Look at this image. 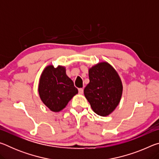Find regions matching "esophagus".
Instances as JSON below:
<instances>
[{"mask_svg": "<svg viewBox=\"0 0 159 159\" xmlns=\"http://www.w3.org/2000/svg\"><path fill=\"white\" fill-rule=\"evenodd\" d=\"M79 94H80V95H82V94L83 93V88H79Z\"/></svg>", "mask_w": 159, "mask_h": 159, "instance_id": "esophagus-1", "label": "esophagus"}]
</instances>
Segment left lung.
<instances>
[{"instance_id": "obj_1", "label": "left lung", "mask_w": 159, "mask_h": 159, "mask_svg": "<svg viewBox=\"0 0 159 159\" xmlns=\"http://www.w3.org/2000/svg\"><path fill=\"white\" fill-rule=\"evenodd\" d=\"M89 79L84 89L85 97L94 112L107 116L119 104L123 93L121 80L116 71L105 61L91 67Z\"/></svg>"}]
</instances>
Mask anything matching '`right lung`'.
Here are the masks:
<instances>
[{
	"mask_svg": "<svg viewBox=\"0 0 159 159\" xmlns=\"http://www.w3.org/2000/svg\"><path fill=\"white\" fill-rule=\"evenodd\" d=\"M40 98L51 111L58 112L78 93L74 82L66 76L65 67L49 65L43 70L39 85Z\"/></svg>",
	"mask_w": 159,
	"mask_h": 159,
	"instance_id": "obj_1",
	"label": "right lung"
}]
</instances>
